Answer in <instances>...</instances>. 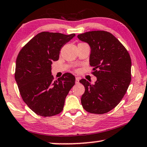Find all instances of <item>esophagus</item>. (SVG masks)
<instances>
[{
	"mask_svg": "<svg viewBox=\"0 0 147 147\" xmlns=\"http://www.w3.org/2000/svg\"><path fill=\"white\" fill-rule=\"evenodd\" d=\"M79 80H80V78L76 77V81H75L76 84H78V83H79Z\"/></svg>",
	"mask_w": 147,
	"mask_h": 147,
	"instance_id": "1",
	"label": "esophagus"
}]
</instances>
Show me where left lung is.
<instances>
[{
    "label": "left lung",
    "instance_id": "obj_1",
    "mask_svg": "<svg viewBox=\"0 0 147 147\" xmlns=\"http://www.w3.org/2000/svg\"><path fill=\"white\" fill-rule=\"evenodd\" d=\"M77 37L91 48L90 65L97 77L93 84L86 79L80 80L85 88L81 104L88 112L104 114L117 106L127 90L131 80L130 55L108 32H88Z\"/></svg>",
    "mask_w": 147,
    "mask_h": 147
}]
</instances>
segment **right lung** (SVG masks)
Segmentation results:
<instances>
[{
	"label": "right lung",
	"mask_w": 147,
	"mask_h": 147,
	"mask_svg": "<svg viewBox=\"0 0 147 147\" xmlns=\"http://www.w3.org/2000/svg\"><path fill=\"white\" fill-rule=\"evenodd\" d=\"M74 36V34L39 33L18 55L15 79L24 102L36 114L51 117L63 111L75 77L67 73L54 80L51 64L59 59L63 46Z\"/></svg>",
	"instance_id": "obj_1"
}]
</instances>
